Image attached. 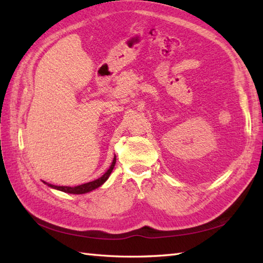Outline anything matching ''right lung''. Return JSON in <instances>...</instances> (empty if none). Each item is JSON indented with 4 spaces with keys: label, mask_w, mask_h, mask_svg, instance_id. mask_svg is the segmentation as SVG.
<instances>
[{
    "label": "right lung",
    "mask_w": 263,
    "mask_h": 263,
    "mask_svg": "<svg viewBox=\"0 0 263 263\" xmlns=\"http://www.w3.org/2000/svg\"><path fill=\"white\" fill-rule=\"evenodd\" d=\"M115 163H116V157L113 159V163H111L110 167L108 168V171L105 173V174L99 177L98 180H95L92 182H89V183H86V184H81V185H78V186H58V185H52V184H48L46 183L48 186H51L53 189H57V190H60V191H63L65 193H72V194H82V193H87V192H90L92 191V190L99 187L102 184H104L106 181H107V178L109 177L111 171H113L114 166H115Z\"/></svg>",
    "instance_id": "obj_1"
}]
</instances>
